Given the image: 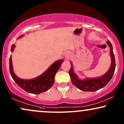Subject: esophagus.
<instances>
[{"label": "esophagus", "instance_id": "1", "mask_svg": "<svg viewBox=\"0 0 124 124\" xmlns=\"http://www.w3.org/2000/svg\"><path fill=\"white\" fill-rule=\"evenodd\" d=\"M69 55H70V53H69V52L66 53H65V57H66V58H68Z\"/></svg>", "mask_w": 124, "mask_h": 124}]
</instances>
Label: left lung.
I'll use <instances>...</instances> for the list:
<instances>
[{
    "label": "left lung",
    "instance_id": "1",
    "mask_svg": "<svg viewBox=\"0 0 124 124\" xmlns=\"http://www.w3.org/2000/svg\"><path fill=\"white\" fill-rule=\"evenodd\" d=\"M107 44L110 47L111 64L108 71L101 77L95 78H87L83 80L79 79L77 74L74 72L73 66L71 62H70L71 67L69 70V74L71 79V82L72 84L80 90L83 91H96L104 87L112 79L115 72L116 62H115V58L113 54L112 44L109 40L107 41Z\"/></svg>",
    "mask_w": 124,
    "mask_h": 124
}]
</instances>
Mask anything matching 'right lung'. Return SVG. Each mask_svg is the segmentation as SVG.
Masks as SVG:
<instances>
[{"mask_svg": "<svg viewBox=\"0 0 124 124\" xmlns=\"http://www.w3.org/2000/svg\"><path fill=\"white\" fill-rule=\"evenodd\" d=\"M23 36H20L18 39L23 37ZM15 47V45L13 44L11 49L12 52L14 51ZM63 62V59H59L55 61L44 73L35 78L23 79L19 78L15 74L13 70L12 57L11 55L9 58V71L14 81L20 87L28 93L39 94L46 91L53 86L56 72L59 70Z\"/></svg>", "mask_w": 124, "mask_h": 124, "instance_id": "add662e5", "label": "right lung"}]
</instances>
